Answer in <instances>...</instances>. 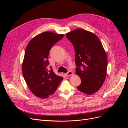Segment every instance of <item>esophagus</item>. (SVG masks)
I'll use <instances>...</instances> for the list:
<instances>
[{
    "mask_svg": "<svg viewBox=\"0 0 128 128\" xmlns=\"http://www.w3.org/2000/svg\"><path fill=\"white\" fill-rule=\"evenodd\" d=\"M72 75V72L71 71H69L67 72L66 73V76H71Z\"/></svg>",
    "mask_w": 128,
    "mask_h": 128,
    "instance_id": "34e87169",
    "label": "esophagus"
}]
</instances>
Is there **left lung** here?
Returning <instances> with one entry per match:
<instances>
[{
  "label": "left lung",
  "mask_w": 128,
  "mask_h": 128,
  "mask_svg": "<svg viewBox=\"0 0 128 128\" xmlns=\"http://www.w3.org/2000/svg\"><path fill=\"white\" fill-rule=\"evenodd\" d=\"M75 51L76 74L81 83L77 88L88 95L102 87L107 74V59L99 38L94 34L77 29L66 34Z\"/></svg>",
  "instance_id": "left-lung-1"
}]
</instances>
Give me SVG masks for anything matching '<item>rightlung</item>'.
I'll return each mask as SVG.
<instances>
[{
  "label": "right lung",
  "instance_id": "obj_1",
  "mask_svg": "<svg viewBox=\"0 0 128 128\" xmlns=\"http://www.w3.org/2000/svg\"><path fill=\"white\" fill-rule=\"evenodd\" d=\"M64 34L44 32L34 37L27 45L22 64L26 82L34 94L46 98L55 92L63 77L56 75L50 64V51Z\"/></svg>",
  "mask_w": 128,
  "mask_h": 128
}]
</instances>
